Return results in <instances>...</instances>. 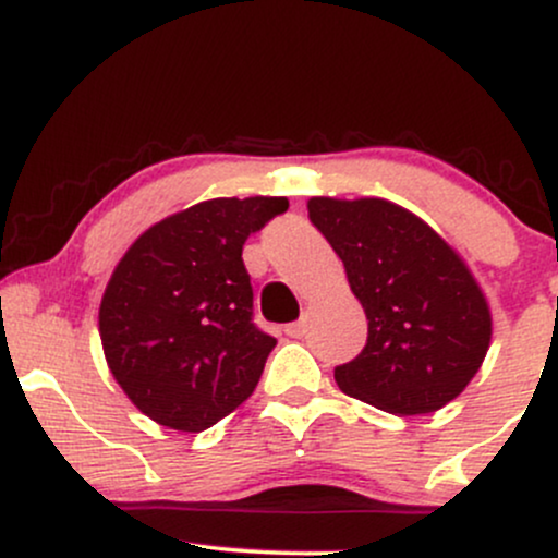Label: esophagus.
<instances>
[{
    "instance_id": "obj_1",
    "label": "esophagus",
    "mask_w": 558,
    "mask_h": 558,
    "mask_svg": "<svg viewBox=\"0 0 558 558\" xmlns=\"http://www.w3.org/2000/svg\"><path fill=\"white\" fill-rule=\"evenodd\" d=\"M286 336H291V338L306 336V319H299V323L286 325Z\"/></svg>"
}]
</instances>
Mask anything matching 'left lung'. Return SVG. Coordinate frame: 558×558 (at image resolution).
Listing matches in <instances>:
<instances>
[{"mask_svg":"<svg viewBox=\"0 0 558 558\" xmlns=\"http://www.w3.org/2000/svg\"><path fill=\"white\" fill-rule=\"evenodd\" d=\"M306 209L367 315V345L336 367L338 388L401 417L444 409L490 349V304L470 265L388 198L312 196Z\"/></svg>","mask_w":558,"mask_h":558,"instance_id":"left-lung-1","label":"left lung"}]
</instances>
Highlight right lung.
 I'll list each match as a JSON object with an SVG mask.
<instances>
[{"label":"right lung","instance_id":"add662e5","mask_svg":"<svg viewBox=\"0 0 558 558\" xmlns=\"http://www.w3.org/2000/svg\"><path fill=\"white\" fill-rule=\"evenodd\" d=\"M286 196H220L168 215L128 246L99 304L107 367L157 425L202 433L257 388L275 338L252 323L243 241Z\"/></svg>","mask_w":558,"mask_h":558}]
</instances>
